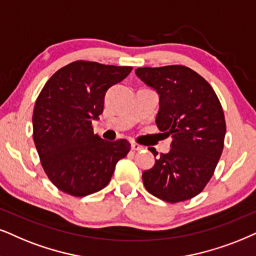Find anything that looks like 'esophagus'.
Returning <instances> with one entry per match:
<instances>
[{
    "label": "esophagus",
    "mask_w": 256,
    "mask_h": 256,
    "mask_svg": "<svg viewBox=\"0 0 256 256\" xmlns=\"http://www.w3.org/2000/svg\"><path fill=\"white\" fill-rule=\"evenodd\" d=\"M131 148L134 151H140V150H143L144 146H143V145H139L137 143H132L131 144Z\"/></svg>",
    "instance_id": "esophagus-1"
}]
</instances>
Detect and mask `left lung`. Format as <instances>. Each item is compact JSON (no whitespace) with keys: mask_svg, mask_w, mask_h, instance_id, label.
Segmentation results:
<instances>
[{"mask_svg":"<svg viewBox=\"0 0 256 256\" xmlns=\"http://www.w3.org/2000/svg\"><path fill=\"white\" fill-rule=\"evenodd\" d=\"M136 74L160 96L157 128L172 138L170 151L143 172L145 189L169 203L192 198L204 189L222 154L221 102L204 78L182 64L143 67ZM148 150L158 154L154 148Z\"/></svg>","mask_w":256,"mask_h":256,"instance_id":"left-lung-1","label":"left lung"}]
</instances>
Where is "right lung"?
Wrapping results in <instances>:
<instances>
[{
  "label": "right lung",
  "mask_w": 256,
  "mask_h": 256,
  "mask_svg": "<svg viewBox=\"0 0 256 256\" xmlns=\"http://www.w3.org/2000/svg\"><path fill=\"white\" fill-rule=\"evenodd\" d=\"M130 66L78 60L60 68L41 90L33 112V138L50 182L70 196L105 188L116 164L130 151L126 139L108 142L93 134L110 87L130 74Z\"/></svg>",
  "instance_id": "right-lung-1"
}]
</instances>
